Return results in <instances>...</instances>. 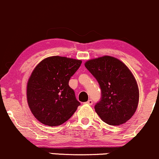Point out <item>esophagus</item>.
I'll return each mask as SVG.
<instances>
[{
  "label": "esophagus",
  "mask_w": 159,
  "mask_h": 159,
  "mask_svg": "<svg viewBox=\"0 0 159 159\" xmlns=\"http://www.w3.org/2000/svg\"><path fill=\"white\" fill-rule=\"evenodd\" d=\"M86 104H87V105H91L93 104L92 100H89L87 102H86Z\"/></svg>",
  "instance_id": "1"
}]
</instances>
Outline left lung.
<instances>
[{"label":"left lung","instance_id":"left-lung-1","mask_svg":"<svg viewBox=\"0 0 159 159\" xmlns=\"http://www.w3.org/2000/svg\"><path fill=\"white\" fill-rule=\"evenodd\" d=\"M84 66L102 90V99L94 106L101 119L110 125L129 121L139 100V86L129 68L121 61L108 55L87 61Z\"/></svg>","mask_w":159,"mask_h":159}]
</instances>
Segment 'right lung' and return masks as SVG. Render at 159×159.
<instances>
[{"mask_svg": "<svg viewBox=\"0 0 159 159\" xmlns=\"http://www.w3.org/2000/svg\"><path fill=\"white\" fill-rule=\"evenodd\" d=\"M81 60L51 56L41 61L27 84V100L37 120L48 126L61 125L72 116L80 102L68 82Z\"/></svg>", "mask_w": 159, "mask_h": 159, "instance_id": "1", "label": "right lung"}]
</instances>
